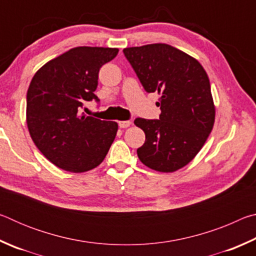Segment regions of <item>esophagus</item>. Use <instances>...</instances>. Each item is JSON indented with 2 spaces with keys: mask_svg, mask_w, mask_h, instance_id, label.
I'll return each mask as SVG.
<instances>
[{
  "mask_svg": "<svg viewBox=\"0 0 256 256\" xmlns=\"http://www.w3.org/2000/svg\"><path fill=\"white\" fill-rule=\"evenodd\" d=\"M130 125H131V122H130V120H120V122H118V126L120 128H126L130 126Z\"/></svg>",
  "mask_w": 256,
  "mask_h": 256,
  "instance_id": "34e87169",
  "label": "esophagus"
}]
</instances>
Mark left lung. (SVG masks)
I'll return each mask as SVG.
<instances>
[{"label":"left lung","mask_w":256,"mask_h":256,"mask_svg":"<svg viewBox=\"0 0 256 256\" xmlns=\"http://www.w3.org/2000/svg\"><path fill=\"white\" fill-rule=\"evenodd\" d=\"M123 53L146 92L160 94L159 120H134L146 133L138 157L154 170L176 172L196 157L214 128L209 78L198 60L167 44L128 47Z\"/></svg>","instance_id":"1"}]
</instances>
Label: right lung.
<instances>
[{
	"instance_id": "1",
	"label": "right lung",
	"mask_w": 256,
	"mask_h": 256,
	"mask_svg": "<svg viewBox=\"0 0 256 256\" xmlns=\"http://www.w3.org/2000/svg\"><path fill=\"white\" fill-rule=\"evenodd\" d=\"M118 53L110 47H74L42 66L27 92V125L34 144L55 166L84 172L102 162L118 125L79 115L94 99L100 68Z\"/></svg>"
}]
</instances>
